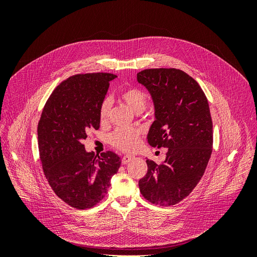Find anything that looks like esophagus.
Listing matches in <instances>:
<instances>
[{
    "instance_id": "obj_1",
    "label": "esophagus",
    "mask_w": 257,
    "mask_h": 257,
    "mask_svg": "<svg viewBox=\"0 0 257 257\" xmlns=\"http://www.w3.org/2000/svg\"><path fill=\"white\" fill-rule=\"evenodd\" d=\"M134 159V157L133 155H124V157L122 158V164L123 165H126V164H128V163Z\"/></svg>"
}]
</instances>
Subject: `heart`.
Here are the masks:
<instances>
[{"instance_id": "1", "label": "heart", "mask_w": 257, "mask_h": 257, "mask_svg": "<svg viewBox=\"0 0 257 257\" xmlns=\"http://www.w3.org/2000/svg\"><path fill=\"white\" fill-rule=\"evenodd\" d=\"M120 99L125 103L132 110L139 113L144 111L147 105V96L138 88L131 87L124 89L120 93ZM111 102L109 98H105L99 107V119L106 121L109 115ZM110 144L116 149L132 152L135 151L141 145L142 132L137 128H118L110 135Z\"/></svg>"}]
</instances>
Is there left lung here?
Listing matches in <instances>:
<instances>
[{
  "label": "left lung",
  "instance_id": "left-lung-1",
  "mask_svg": "<svg viewBox=\"0 0 257 257\" xmlns=\"http://www.w3.org/2000/svg\"><path fill=\"white\" fill-rule=\"evenodd\" d=\"M154 104L155 120L148 133L152 147L167 148L164 163L147 160L138 182L150 203H180L200 181L212 152V120L208 99L195 79L177 68H149L137 74Z\"/></svg>",
  "mask_w": 257,
  "mask_h": 257
}]
</instances>
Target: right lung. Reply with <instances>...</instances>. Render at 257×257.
I'll return each instance as SVG.
<instances>
[{
    "mask_svg": "<svg viewBox=\"0 0 257 257\" xmlns=\"http://www.w3.org/2000/svg\"><path fill=\"white\" fill-rule=\"evenodd\" d=\"M115 75L78 74L51 93L37 126L43 170L57 196L76 209L102 200L121 165L112 151L95 155L84 150L88 132L99 128V107Z\"/></svg>",
    "mask_w": 257,
    "mask_h": 257,
    "instance_id": "1",
    "label": "right lung"
}]
</instances>
